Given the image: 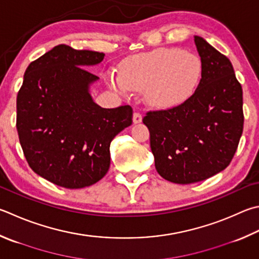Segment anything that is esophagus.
Segmentation results:
<instances>
[{
    "label": "esophagus",
    "instance_id": "34e87169",
    "mask_svg": "<svg viewBox=\"0 0 259 259\" xmlns=\"http://www.w3.org/2000/svg\"><path fill=\"white\" fill-rule=\"evenodd\" d=\"M133 121H134V123H135V124L140 123V122L143 121V116H142V114L138 113V112H135V113H134V116H133Z\"/></svg>",
    "mask_w": 259,
    "mask_h": 259
}]
</instances>
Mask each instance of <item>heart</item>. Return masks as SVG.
<instances>
[{
  "mask_svg": "<svg viewBox=\"0 0 259 259\" xmlns=\"http://www.w3.org/2000/svg\"><path fill=\"white\" fill-rule=\"evenodd\" d=\"M201 71L196 55L179 49H159L125 61L120 74L109 72L106 81L122 95L129 91L146 92L153 106L172 109L194 95Z\"/></svg>",
  "mask_w": 259,
  "mask_h": 259,
  "instance_id": "b5f03b06",
  "label": "heart"
}]
</instances>
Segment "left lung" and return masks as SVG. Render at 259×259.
<instances>
[{
  "label": "left lung",
  "mask_w": 259,
  "mask_h": 259,
  "mask_svg": "<svg viewBox=\"0 0 259 259\" xmlns=\"http://www.w3.org/2000/svg\"><path fill=\"white\" fill-rule=\"evenodd\" d=\"M201 61V79L183 104L148 112L143 119L158 175L189 185L227 167L243 129L242 88L227 56L194 36Z\"/></svg>",
  "instance_id": "8db88e82"
}]
</instances>
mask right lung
I'll use <instances>...</instances> for the list:
<instances>
[{
    "mask_svg": "<svg viewBox=\"0 0 259 259\" xmlns=\"http://www.w3.org/2000/svg\"><path fill=\"white\" fill-rule=\"evenodd\" d=\"M105 54L61 44L31 62L17 96V130L31 170L67 189L100 181L110 168V145L133 123L129 105L103 109L86 67Z\"/></svg>",
    "mask_w": 259,
    "mask_h": 259,
    "instance_id": "add662e5",
    "label": "right lung"
}]
</instances>
